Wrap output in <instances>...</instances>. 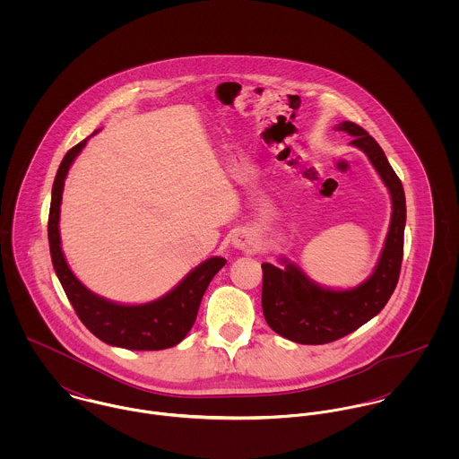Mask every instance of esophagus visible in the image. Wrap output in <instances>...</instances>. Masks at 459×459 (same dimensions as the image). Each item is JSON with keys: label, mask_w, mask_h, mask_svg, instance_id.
I'll list each match as a JSON object with an SVG mask.
<instances>
[{"label": "esophagus", "mask_w": 459, "mask_h": 459, "mask_svg": "<svg viewBox=\"0 0 459 459\" xmlns=\"http://www.w3.org/2000/svg\"><path fill=\"white\" fill-rule=\"evenodd\" d=\"M233 246L242 251H251L255 247V242L247 231H237L233 237Z\"/></svg>", "instance_id": "1"}]
</instances>
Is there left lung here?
<instances>
[{
    "label": "left lung",
    "mask_w": 459,
    "mask_h": 459,
    "mask_svg": "<svg viewBox=\"0 0 459 459\" xmlns=\"http://www.w3.org/2000/svg\"><path fill=\"white\" fill-rule=\"evenodd\" d=\"M337 131L353 135L382 177L393 197V217L380 262L371 277L351 290H325L315 284L297 264L277 268L263 263L262 307L268 327L300 344H325L362 327L377 316L395 290L404 244L406 201L403 184L394 173L380 144L353 122H342Z\"/></svg>",
    "instance_id": "8db88e82"
}]
</instances>
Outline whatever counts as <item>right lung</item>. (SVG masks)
<instances>
[{
  "label": "right lung",
  "mask_w": 459,
  "mask_h": 459,
  "mask_svg": "<svg viewBox=\"0 0 459 459\" xmlns=\"http://www.w3.org/2000/svg\"><path fill=\"white\" fill-rule=\"evenodd\" d=\"M84 144L86 139L66 152L53 184L48 237L56 275L82 325L100 341L127 350L171 348L178 344L195 325L201 299L213 275L226 264V260L215 256L201 263L168 295L141 306L115 304L84 288L66 264L58 230L66 173Z\"/></svg>",
  "instance_id": "right-lung-1"
}]
</instances>
